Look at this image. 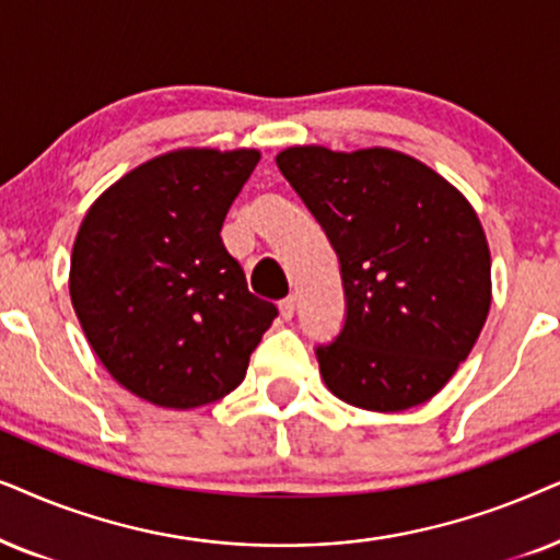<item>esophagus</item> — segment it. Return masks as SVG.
Returning a JSON list of instances; mask_svg holds the SVG:
<instances>
[{
  "mask_svg": "<svg viewBox=\"0 0 560 560\" xmlns=\"http://www.w3.org/2000/svg\"><path fill=\"white\" fill-rule=\"evenodd\" d=\"M294 310H296V296L294 294L279 302V312H281V317H284V319H292L294 317Z\"/></svg>",
  "mask_w": 560,
  "mask_h": 560,
  "instance_id": "obj_1",
  "label": "esophagus"
}]
</instances>
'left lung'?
Masks as SVG:
<instances>
[{"instance_id": "left-lung-1", "label": "left lung", "mask_w": 560, "mask_h": 560, "mask_svg": "<svg viewBox=\"0 0 560 560\" xmlns=\"http://www.w3.org/2000/svg\"><path fill=\"white\" fill-rule=\"evenodd\" d=\"M276 166L340 260L346 323L315 350L327 389L371 412L435 397L489 315L491 258L474 207L422 161L389 148L294 145Z\"/></svg>"}]
</instances>
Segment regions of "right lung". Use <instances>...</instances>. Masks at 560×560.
Instances as JSON below:
<instances>
[{"label": "right lung", "mask_w": 560, "mask_h": 560, "mask_svg": "<svg viewBox=\"0 0 560 560\" xmlns=\"http://www.w3.org/2000/svg\"><path fill=\"white\" fill-rule=\"evenodd\" d=\"M258 151L182 148L132 168L89 207L71 304L117 384L168 409L218 401L279 310L248 292L220 230Z\"/></svg>", "instance_id": "right-lung-1"}]
</instances>
